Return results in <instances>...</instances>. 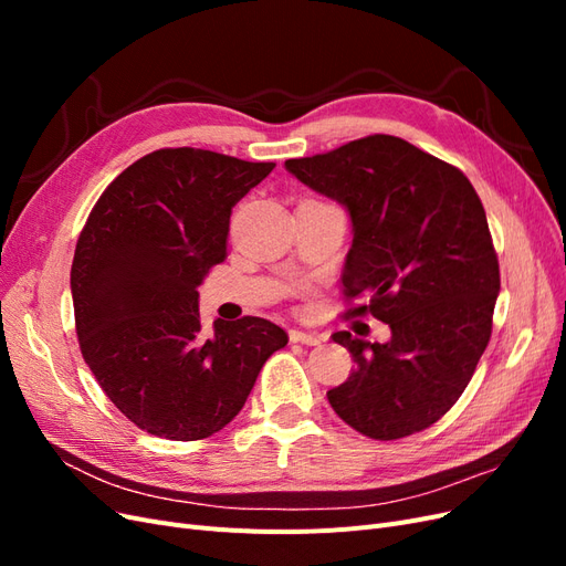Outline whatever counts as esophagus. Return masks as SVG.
I'll return each mask as SVG.
<instances>
[{"mask_svg": "<svg viewBox=\"0 0 566 566\" xmlns=\"http://www.w3.org/2000/svg\"><path fill=\"white\" fill-rule=\"evenodd\" d=\"M290 342H297V345H306V347H316L321 345V335L316 333H304V331H290Z\"/></svg>", "mask_w": 566, "mask_h": 566, "instance_id": "34e87169", "label": "esophagus"}]
</instances>
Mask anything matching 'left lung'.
<instances>
[{"label": "left lung", "mask_w": 566, "mask_h": 566, "mask_svg": "<svg viewBox=\"0 0 566 566\" xmlns=\"http://www.w3.org/2000/svg\"><path fill=\"white\" fill-rule=\"evenodd\" d=\"M285 169L345 205L354 241L342 271L347 318L387 323V342L333 335L354 373L328 391L356 432L391 441L434 424L482 358L501 290L484 205L458 167L399 136L373 134Z\"/></svg>", "instance_id": "8db88e82"}]
</instances>
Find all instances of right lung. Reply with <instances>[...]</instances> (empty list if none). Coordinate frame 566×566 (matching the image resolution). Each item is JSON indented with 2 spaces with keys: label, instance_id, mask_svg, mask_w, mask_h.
Listing matches in <instances>:
<instances>
[{
  "label": "right lung",
  "instance_id": "obj_1",
  "mask_svg": "<svg viewBox=\"0 0 566 566\" xmlns=\"http://www.w3.org/2000/svg\"><path fill=\"white\" fill-rule=\"evenodd\" d=\"M276 163L160 148L117 175L90 212L71 290L84 361L148 434L208 439L248 401L287 333L256 316L202 328L198 285L227 260L233 205Z\"/></svg>",
  "mask_w": 566,
  "mask_h": 566
}]
</instances>
